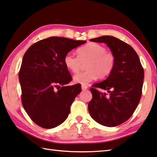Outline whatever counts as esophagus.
<instances>
[{"label": "esophagus", "instance_id": "obj_1", "mask_svg": "<svg viewBox=\"0 0 157 157\" xmlns=\"http://www.w3.org/2000/svg\"><path fill=\"white\" fill-rule=\"evenodd\" d=\"M88 89V86H86V85H82V90H86V89Z\"/></svg>", "mask_w": 157, "mask_h": 157}]
</instances>
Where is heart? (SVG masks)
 Masks as SVG:
<instances>
[{"instance_id":"heart-1","label":"heart","mask_w":157,"mask_h":157,"mask_svg":"<svg viewBox=\"0 0 157 157\" xmlns=\"http://www.w3.org/2000/svg\"><path fill=\"white\" fill-rule=\"evenodd\" d=\"M78 56L68 52L63 58L64 65L73 73L80 69L82 62L86 61L85 71L80 72L73 76L74 82L83 85L96 79L98 77L105 78L113 71L115 58L101 44L90 43L78 49Z\"/></svg>"}]
</instances>
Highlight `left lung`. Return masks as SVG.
<instances>
[{"label": "left lung", "mask_w": 157, "mask_h": 157, "mask_svg": "<svg viewBox=\"0 0 157 157\" xmlns=\"http://www.w3.org/2000/svg\"><path fill=\"white\" fill-rule=\"evenodd\" d=\"M90 41L105 43L115 58L113 71L105 80L93 84L88 104L91 118L108 127L120 125L132 116L140 100L144 70L131 46L115 37L104 36ZM100 88L107 92H101Z\"/></svg>", "instance_id": "left-lung-1"}]
</instances>
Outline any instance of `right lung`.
Segmentation results:
<instances>
[{
    "mask_svg": "<svg viewBox=\"0 0 157 157\" xmlns=\"http://www.w3.org/2000/svg\"><path fill=\"white\" fill-rule=\"evenodd\" d=\"M86 42L50 37L33 44L24 54L19 73L22 105L40 127L55 128L68 117L82 89L79 84L68 85L72 78L63 58Z\"/></svg>",
    "mask_w": 157,
    "mask_h": 157,
    "instance_id": "1",
    "label": "right lung"
}]
</instances>
